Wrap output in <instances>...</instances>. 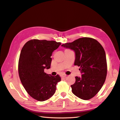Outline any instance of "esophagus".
<instances>
[{
    "instance_id": "1",
    "label": "esophagus",
    "mask_w": 120,
    "mask_h": 120,
    "mask_svg": "<svg viewBox=\"0 0 120 120\" xmlns=\"http://www.w3.org/2000/svg\"><path fill=\"white\" fill-rule=\"evenodd\" d=\"M66 76H67V75H65V74H63V75H62V76H61V77H62V78H65V77H66Z\"/></svg>"
}]
</instances>
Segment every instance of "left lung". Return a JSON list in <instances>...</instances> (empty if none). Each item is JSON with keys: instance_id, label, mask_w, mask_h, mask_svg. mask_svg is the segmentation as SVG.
<instances>
[{"instance_id": "8db88e82", "label": "left lung", "mask_w": 120, "mask_h": 120, "mask_svg": "<svg viewBox=\"0 0 120 120\" xmlns=\"http://www.w3.org/2000/svg\"><path fill=\"white\" fill-rule=\"evenodd\" d=\"M62 46L75 52L74 65L79 67L81 77L71 86L73 94L83 100H89L100 90L105 81L107 65L105 52L101 44L90 38H82Z\"/></svg>"}]
</instances>
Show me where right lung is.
Wrapping results in <instances>:
<instances>
[{
	"mask_svg": "<svg viewBox=\"0 0 120 120\" xmlns=\"http://www.w3.org/2000/svg\"><path fill=\"white\" fill-rule=\"evenodd\" d=\"M61 42L34 39L26 42L22 48L18 62L21 82L26 91L39 101L49 99L55 94L59 75L52 76L44 72L50 68L52 52Z\"/></svg>",
	"mask_w": 120,
	"mask_h": 120,
	"instance_id": "right-lung-1",
	"label": "right lung"
}]
</instances>
